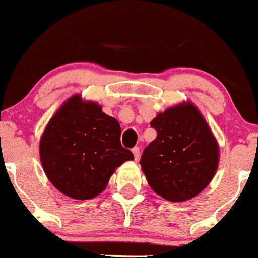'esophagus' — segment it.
Listing matches in <instances>:
<instances>
[{
  "instance_id": "34e87169",
  "label": "esophagus",
  "mask_w": 258,
  "mask_h": 258,
  "mask_svg": "<svg viewBox=\"0 0 258 258\" xmlns=\"http://www.w3.org/2000/svg\"><path fill=\"white\" fill-rule=\"evenodd\" d=\"M132 153H133V155H135V160H138L139 159V148L138 147H135L132 149Z\"/></svg>"
}]
</instances>
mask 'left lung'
<instances>
[{
  "instance_id": "left-lung-1",
  "label": "left lung",
  "mask_w": 258,
  "mask_h": 258,
  "mask_svg": "<svg viewBox=\"0 0 258 258\" xmlns=\"http://www.w3.org/2000/svg\"><path fill=\"white\" fill-rule=\"evenodd\" d=\"M150 126L158 136L139 161L149 185L172 203L197 197L214 178L220 161L206 120L194 104L183 102L159 112Z\"/></svg>"
}]
</instances>
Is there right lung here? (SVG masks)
<instances>
[{
    "instance_id": "obj_1",
    "label": "right lung",
    "mask_w": 258,
    "mask_h": 258,
    "mask_svg": "<svg viewBox=\"0 0 258 258\" xmlns=\"http://www.w3.org/2000/svg\"><path fill=\"white\" fill-rule=\"evenodd\" d=\"M119 121L96 102L70 97L47 123L40 141L43 171L60 193L87 200L102 193L111 174L133 154L121 146Z\"/></svg>"
}]
</instances>
